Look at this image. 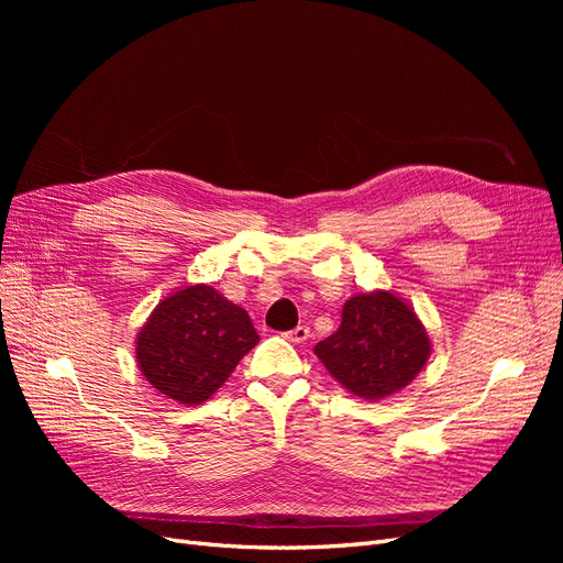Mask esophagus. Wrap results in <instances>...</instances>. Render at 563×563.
<instances>
[{"mask_svg": "<svg viewBox=\"0 0 563 563\" xmlns=\"http://www.w3.org/2000/svg\"><path fill=\"white\" fill-rule=\"evenodd\" d=\"M286 338L291 340V343H305V340L310 338V327H296L294 331H288Z\"/></svg>", "mask_w": 563, "mask_h": 563, "instance_id": "esophagus-1", "label": "esophagus"}]
</instances>
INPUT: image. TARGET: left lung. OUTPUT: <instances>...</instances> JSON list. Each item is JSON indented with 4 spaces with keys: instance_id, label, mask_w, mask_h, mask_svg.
<instances>
[{
    "instance_id": "8db88e82",
    "label": "left lung",
    "mask_w": 563,
    "mask_h": 563,
    "mask_svg": "<svg viewBox=\"0 0 563 563\" xmlns=\"http://www.w3.org/2000/svg\"><path fill=\"white\" fill-rule=\"evenodd\" d=\"M314 354L352 395L383 399L411 383L430 356V338L416 312L387 291L345 302L340 329Z\"/></svg>"
}]
</instances>
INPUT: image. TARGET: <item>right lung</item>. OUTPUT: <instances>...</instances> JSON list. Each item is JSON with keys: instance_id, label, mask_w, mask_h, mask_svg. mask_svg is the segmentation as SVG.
Wrapping results in <instances>:
<instances>
[{"instance_id": "1", "label": "right lung", "mask_w": 563, "mask_h": 563, "mask_svg": "<svg viewBox=\"0 0 563 563\" xmlns=\"http://www.w3.org/2000/svg\"><path fill=\"white\" fill-rule=\"evenodd\" d=\"M258 340L246 310L197 284L157 305L139 333L135 356L152 387L197 406L228 380Z\"/></svg>"}]
</instances>
